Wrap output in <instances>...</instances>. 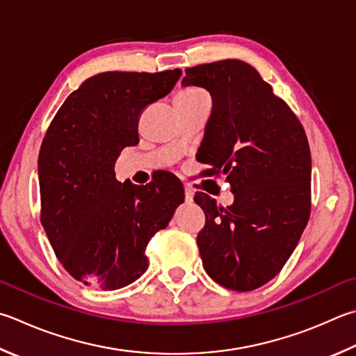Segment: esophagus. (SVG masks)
Masks as SVG:
<instances>
[{"mask_svg":"<svg viewBox=\"0 0 356 356\" xmlns=\"http://www.w3.org/2000/svg\"><path fill=\"white\" fill-rule=\"evenodd\" d=\"M193 197H195V193H193V190L186 186V188H185V200H186V202H193Z\"/></svg>","mask_w":356,"mask_h":356,"instance_id":"obj_1","label":"esophagus"}]
</instances>
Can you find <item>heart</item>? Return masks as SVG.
Listing matches in <instances>:
<instances>
[{
    "mask_svg": "<svg viewBox=\"0 0 356 356\" xmlns=\"http://www.w3.org/2000/svg\"><path fill=\"white\" fill-rule=\"evenodd\" d=\"M205 95L202 90H197V88H188V90H184V92H180L177 96V98H196V96H202Z\"/></svg>",
    "mask_w": 356,
    "mask_h": 356,
    "instance_id": "1",
    "label": "heart"
}]
</instances>
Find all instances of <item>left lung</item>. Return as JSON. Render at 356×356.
Here are the masks:
<instances>
[{"label": "left lung", "instance_id": "left-lung-1", "mask_svg": "<svg viewBox=\"0 0 356 356\" xmlns=\"http://www.w3.org/2000/svg\"><path fill=\"white\" fill-rule=\"evenodd\" d=\"M185 73L184 87H202L211 96L200 160L211 172L227 176L235 196L222 209L209 195H196L207 218L197 235L199 254L219 285L252 291L280 273L308 222L307 135L286 102L249 63L225 59Z\"/></svg>", "mask_w": 356, "mask_h": 356}]
</instances>
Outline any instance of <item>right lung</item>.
<instances>
[{
  "label": "right lung",
  "instance_id": "right-lung-1",
  "mask_svg": "<svg viewBox=\"0 0 356 356\" xmlns=\"http://www.w3.org/2000/svg\"><path fill=\"white\" fill-rule=\"evenodd\" d=\"M179 68L107 71L63 102L38 154L42 225L59 261L86 286L131 285L147 269L146 244L184 202L171 176L138 186L115 177V161L138 143V116L171 92Z\"/></svg>",
  "mask_w": 356,
  "mask_h": 356
}]
</instances>
